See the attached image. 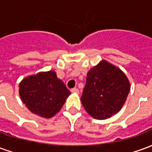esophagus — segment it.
<instances>
[{"mask_svg":"<svg viewBox=\"0 0 152 152\" xmlns=\"http://www.w3.org/2000/svg\"><path fill=\"white\" fill-rule=\"evenodd\" d=\"M71 92L74 93V94H78L79 93V89H76V88H73V89H71Z\"/></svg>","mask_w":152,"mask_h":152,"instance_id":"obj_1","label":"esophagus"}]
</instances>
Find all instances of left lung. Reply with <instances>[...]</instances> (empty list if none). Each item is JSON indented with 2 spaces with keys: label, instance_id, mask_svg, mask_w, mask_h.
Masks as SVG:
<instances>
[{
  "label": "left lung",
  "instance_id": "left-lung-1",
  "mask_svg": "<svg viewBox=\"0 0 152 152\" xmlns=\"http://www.w3.org/2000/svg\"><path fill=\"white\" fill-rule=\"evenodd\" d=\"M129 90L130 84L125 74L102 60L87 73L80 100L92 117L104 120L120 112Z\"/></svg>",
  "mask_w": 152,
  "mask_h": 152
}]
</instances>
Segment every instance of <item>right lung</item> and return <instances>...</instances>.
I'll list each match as a JSON object with an SVG mask.
<instances>
[{
    "mask_svg": "<svg viewBox=\"0 0 152 152\" xmlns=\"http://www.w3.org/2000/svg\"><path fill=\"white\" fill-rule=\"evenodd\" d=\"M70 94L53 71L28 76L19 84L23 102L32 113L44 118L53 117L59 112Z\"/></svg>",
    "mask_w": 152,
    "mask_h": 152,
    "instance_id": "add662e5",
    "label": "right lung"
}]
</instances>
